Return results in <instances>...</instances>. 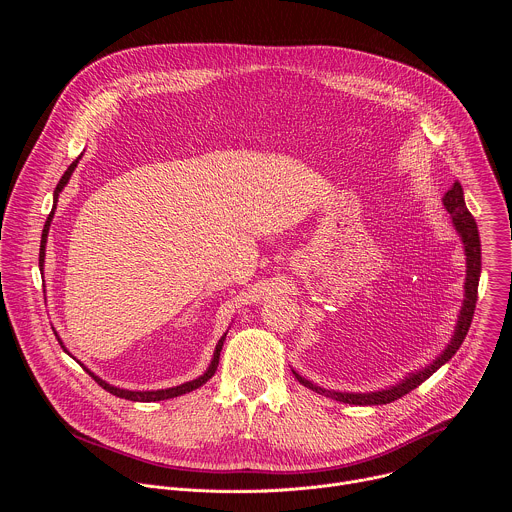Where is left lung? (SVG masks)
<instances>
[{
	"instance_id": "1",
	"label": "left lung",
	"mask_w": 512,
	"mask_h": 512,
	"mask_svg": "<svg viewBox=\"0 0 512 512\" xmlns=\"http://www.w3.org/2000/svg\"><path fill=\"white\" fill-rule=\"evenodd\" d=\"M446 210L450 212L452 216V223L456 227V233L460 235V241L464 245V255H466V281H464V300H462V308H460V314H458V322H456V328H454V336L450 338L448 346L440 352V356H437L433 362H429L427 367L419 369V371H413L409 373L407 377H403L397 385L393 387H387V389H379V391H367V393H342V391H330V389H324L312 381H308L304 375H300L298 371L291 369V373L296 375V379L324 395V397H330V399H336L340 403H348V405H385V403H391L403 395H407L409 391H413L415 387H419L425 379H429L437 369L442 367V364H446L456 352L458 348L462 346L468 330H470V324H472V316H474V308H476V298H478V281H480V269H482V253H480V235H478V227H476V221L474 216L468 212L466 208V202H464V190H462V184L460 182H454V186L444 194L442 198Z\"/></svg>"
}]
</instances>
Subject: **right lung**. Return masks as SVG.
Returning a JSON list of instances; mask_svg holds the SVG:
<instances>
[{
  "label": "right lung",
  "mask_w": 512,
  "mask_h": 512,
  "mask_svg": "<svg viewBox=\"0 0 512 512\" xmlns=\"http://www.w3.org/2000/svg\"><path fill=\"white\" fill-rule=\"evenodd\" d=\"M83 158V154L72 162L70 166H68V170L62 174V178H60V182L56 184V190H54V204H52V212L48 214V218H46V225H44V231H42V241H40V271H44V257H46V241H48V231H50V223H52V218H54V208H56V202H58V196H60V192L64 190V186L68 184V180H70V176H72V172H75V168H77V164H79V160ZM54 330V328H52ZM229 332V330H227ZM227 332L221 336V340H218V344H216V348H214V352H212V358H210V364L206 367V371L200 375V377H196V379H192V381H188V383H182V385H176V387H170V389H154V391H131V389H121V387H115V385H109L107 381H103L101 377H97L93 371H89L87 367H85V371L105 389V391H109L111 395H115V397H121V399H129V401H143V403H154V401H164V399H172V397H178V395H184V393H190V391H194V389H198V387H202L208 379H212V375H214V371H216V367H218V358H221V350H223V344H225V338H227ZM56 334V338H58V342H60V346L64 348V352H68L66 350V346H64V342L60 340V336H58V332H54ZM70 354V352H68Z\"/></svg>",
  "instance_id": "add662e5"
}]
</instances>
